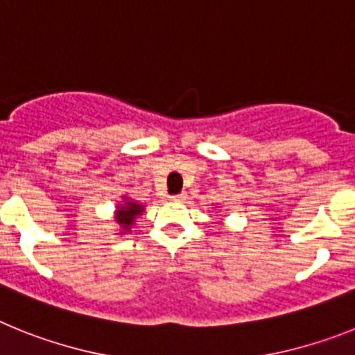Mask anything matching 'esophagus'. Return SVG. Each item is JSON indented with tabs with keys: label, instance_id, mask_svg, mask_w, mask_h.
I'll list each match as a JSON object with an SVG mask.
<instances>
[{
	"label": "esophagus",
	"instance_id": "34e87169",
	"mask_svg": "<svg viewBox=\"0 0 355 355\" xmlns=\"http://www.w3.org/2000/svg\"><path fill=\"white\" fill-rule=\"evenodd\" d=\"M171 200H173V202H182V200H186V193H180V195L171 196Z\"/></svg>",
	"mask_w": 355,
	"mask_h": 355
}]
</instances>
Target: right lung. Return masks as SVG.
Returning <instances> with one entry per match:
<instances>
[{
  "label": "right lung",
  "instance_id": "obj_1",
  "mask_svg": "<svg viewBox=\"0 0 355 355\" xmlns=\"http://www.w3.org/2000/svg\"><path fill=\"white\" fill-rule=\"evenodd\" d=\"M116 214H114V221L119 225V236H125L126 232H130L132 227L135 225V220L144 212V203L132 200L130 196H121V202L116 207Z\"/></svg>",
  "mask_w": 355,
  "mask_h": 355
}]
</instances>
